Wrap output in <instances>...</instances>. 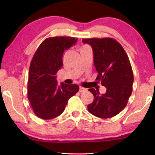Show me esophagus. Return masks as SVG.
<instances>
[{"label":"esophagus","instance_id":"34e87169","mask_svg":"<svg viewBox=\"0 0 155 155\" xmlns=\"http://www.w3.org/2000/svg\"><path fill=\"white\" fill-rule=\"evenodd\" d=\"M87 91V89L80 86V87H79V92L83 93V92H85V91Z\"/></svg>","mask_w":155,"mask_h":155}]
</instances>
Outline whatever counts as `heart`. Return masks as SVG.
<instances>
[{
	"label": "heart",
	"mask_w": 155,
	"mask_h": 155,
	"mask_svg": "<svg viewBox=\"0 0 155 155\" xmlns=\"http://www.w3.org/2000/svg\"><path fill=\"white\" fill-rule=\"evenodd\" d=\"M88 47L89 46H83L81 48H88Z\"/></svg>",
	"instance_id": "1"
}]
</instances>
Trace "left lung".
<instances>
[{
    "label": "left lung",
    "mask_w": 155,
    "mask_h": 155,
    "mask_svg": "<svg viewBox=\"0 0 155 155\" xmlns=\"http://www.w3.org/2000/svg\"><path fill=\"white\" fill-rule=\"evenodd\" d=\"M82 41L92 48L98 73L96 80L107 88L104 94H100L99 90L89 89L94 101L88 104V111L101 118L114 117L125 108L132 94L134 77L129 59L121 44L113 38H88Z\"/></svg>",
    "instance_id": "8db88e82"
}]
</instances>
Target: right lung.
Returning <instances> with one entry per match:
<instances>
[{
	"label": "right lung",
	"mask_w": 155,
	"mask_h": 155,
	"mask_svg": "<svg viewBox=\"0 0 155 155\" xmlns=\"http://www.w3.org/2000/svg\"><path fill=\"white\" fill-rule=\"evenodd\" d=\"M72 37H52L44 40L31 60L28 79V99L35 114L43 120L54 118L64 111L68 100L77 94L76 84H57L56 74L63 66L65 50L77 42Z\"/></svg>",
	"instance_id": "right-lung-1"
}]
</instances>
